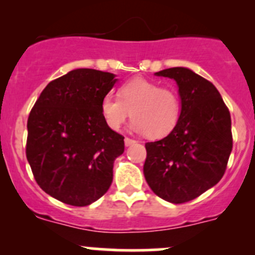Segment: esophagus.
I'll list each match as a JSON object with an SVG mask.
<instances>
[{"instance_id": "34e87169", "label": "esophagus", "mask_w": 255, "mask_h": 255, "mask_svg": "<svg viewBox=\"0 0 255 255\" xmlns=\"http://www.w3.org/2000/svg\"><path fill=\"white\" fill-rule=\"evenodd\" d=\"M134 143H135L134 139H130V138H128V137L125 138V144H126V146H129V145H132V144H134Z\"/></svg>"}]
</instances>
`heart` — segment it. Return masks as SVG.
Returning <instances> with one entry per match:
<instances>
[{
  "mask_svg": "<svg viewBox=\"0 0 255 255\" xmlns=\"http://www.w3.org/2000/svg\"><path fill=\"white\" fill-rule=\"evenodd\" d=\"M118 97L106 95L101 100V115L112 130H118L130 117V128L150 138L169 134L179 122L181 101L174 90L164 89L155 82L135 78L123 84Z\"/></svg>",
  "mask_w": 255,
  "mask_h": 255,
  "instance_id": "obj_1",
  "label": "heart"
}]
</instances>
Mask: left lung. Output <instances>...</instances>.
<instances>
[{
  "label": "left lung",
  "mask_w": 255,
  "mask_h": 255,
  "mask_svg": "<svg viewBox=\"0 0 255 255\" xmlns=\"http://www.w3.org/2000/svg\"><path fill=\"white\" fill-rule=\"evenodd\" d=\"M155 75L176 81L181 115L165 138L145 143L143 173L154 194L184 204L222 179L233 145L231 115L215 85L190 69L177 66Z\"/></svg>",
  "instance_id": "1"
}]
</instances>
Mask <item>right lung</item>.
Here are the masks:
<instances>
[{"label":"right lung","mask_w":255,"mask_h":255,"mask_svg":"<svg viewBox=\"0 0 255 255\" xmlns=\"http://www.w3.org/2000/svg\"><path fill=\"white\" fill-rule=\"evenodd\" d=\"M116 82L115 74L75 69L49 82L29 113L28 163L43 191L64 204L87 206L111 186L125 137L100 106Z\"/></svg>","instance_id":"right-lung-1"}]
</instances>
